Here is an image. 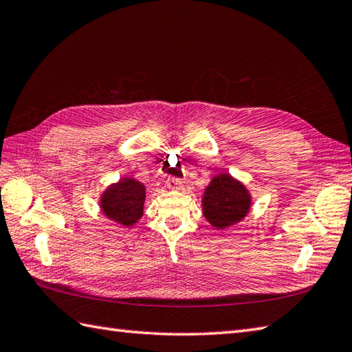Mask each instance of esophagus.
<instances>
[{
    "mask_svg": "<svg viewBox=\"0 0 352 352\" xmlns=\"http://www.w3.org/2000/svg\"><path fill=\"white\" fill-rule=\"evenodd\" d=\"M166 186L169 189H178V188H182V180L175 177H169L166 180Z\"/></svg>",
    "mask_w": 352,
    "mask_h": 352,
    "instance_id": "obj_1",
    "label": "esophagus"
}]
</instances>
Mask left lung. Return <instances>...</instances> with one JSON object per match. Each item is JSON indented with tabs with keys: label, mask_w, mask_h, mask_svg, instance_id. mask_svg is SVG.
I'll list each match as a JSON object with an SVG mask.
<instances>
[{
	"label": "left lung",
	"mask_w": 352,
	"mask_h": 352,
	"mask_svg": "<svg viewBox=\"0 0 352 352\" xmlns=\"http://www.w3.org/2000/svg\"><path fill=\"white\" fill-rule=\"evenodd\" d=\"M251 197L243 184L228 174L214 177L203 198V210L207 221L216 228H227L242 221L250 210Z\"/></svg>",
	"instance_id": "8db88e82"
}]
</instances>
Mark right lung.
<instances>
[{
	"label": "right lung",
	"instance_id": "obj_1",
	"mask_svg": "<svg viewBox=\"0 0 352 352\" xmlns=\"http://www.w3.org/2000/svg\"><path fill=\"white\" fill-rule=\"evenodd\" d=\"M145 188L144 184L124 178L102 193L101 210L107 218L116 221L124 227H131L144 214Z\"/></svg>",
	"mask_w": 352,
	"mask_h": 352
}]
</instances>
